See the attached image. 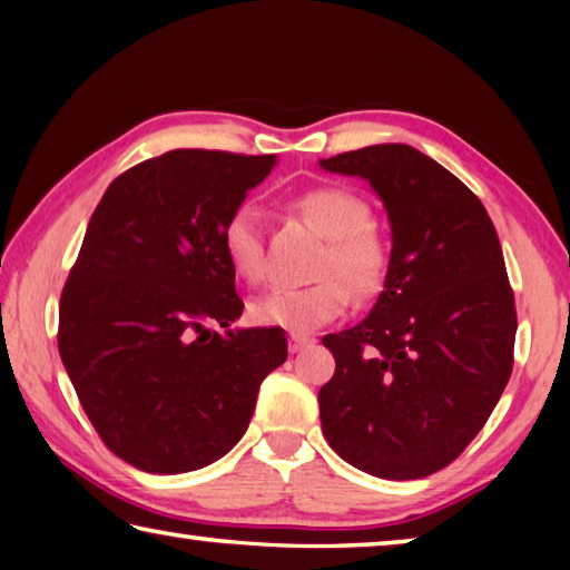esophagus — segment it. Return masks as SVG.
I'll use <instances>...</instances> for the list:
<instances>
[{
    "mask_svg": "<svg viewBox=\"0 0 570 570\" xmlns=\"http://www.w3.org/2000/svg\"><path fill=\"white\" fill-rule=\"evenodd\" d=\"M308 346H314L312 336H306V334H288V350H292V354L304 352V350H308Z\"/></svg>",
    "mask_w": 570,
    "mask_h": 570,
    "instance_id": "1",
    "label": "esophagus"
}]
</instances>
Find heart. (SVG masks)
<instances>
[{"label":"heart","mask_w":570,"mask_h":570,"mask_svg":"<svg viewBox=\"0 0 570 570\" xmlns=\"http://www.w3.org/2000/svg\"><path fill=\"white\" fill-rule=\"evenodd\" d=\"M292 208L316 234L324 248L314 274L320 282L302 288H272L250 302V320L262 326H282L294 334L312 332L334 322L356 298L374 296L384 286L390 250L364 198L340 186L308 188L292 200ZM226 262L240 282L258 284L264 278V238L258 210L240 204L220 228Z\"/></svg>","instance_id":"heart-1"}]
</instances>
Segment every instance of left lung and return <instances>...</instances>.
<instances>
[{"instance_id":"8db88e82","label":"left lung","mask_w":570,"mask_h":570,"mask_svg":"<svg viewBox=\"0 0 570 570\" xmlns=\"http://www.w3.org/2000/svg\"><path fill=\"white\" fill-rule=\"evenodd\" d=\"M320 166L370 180L392 226L377 304L322 340L336 362L320 390L324 438L374 478H428L470 445L513 372L503 248L475 193L412 146L384 142Z\"/></svg>"}]
</instances>
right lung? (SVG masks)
Here are the masks:
<instances>
[{
    "instance_id": "add662e5",
    "label": "right lung",
    "mask_w": 570,
    "mask_h": 570,
    "mask_svg": "<svg viewBox=\"0 0 570 570\" xmlns=\"http://www.w3.org/2000/svg\"><path fill=\"white\" fill-rule=\"evenodd\" d=\"M274 163L170 150L125 170L95 208L57 346L92 428L132 468L178 475L224 458L286 362L278 326L230 330L244 302L220 246L230 210Z\"/></svg>"
}]
</instances>
